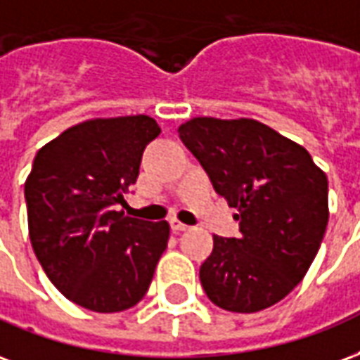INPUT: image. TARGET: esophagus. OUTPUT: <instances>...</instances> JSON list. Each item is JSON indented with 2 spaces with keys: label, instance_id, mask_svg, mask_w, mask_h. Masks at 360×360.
I'll return each instance as SVG.
<instances>
[{
  "label": "esophagus",
  "instance_id": "1",
  "mask_svg": "<svg viewBox=\"0 0 360 360\" xmlns=\"http://www.w3.org/2000/svg\"><path fill=\"white\" fill-rule=\"evenodd\" d=\"M170 228L174 230V232H184V230H188V224H184V222H180L178 219H170Z\"/></svg>",
  "mask_w": 360,
  "mask_h": 360
}]
</instances>
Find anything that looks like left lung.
<instances>
[{
  "label": "left lung",
  "mask_w": 360,
  "mask_h": 360,
  "mask_svg": "<svg viewBox=\"0 0 360 360\" xmlns=\"http://www.w3.org/2000/svg\"><path fill=\"white\" fill-rule=\"evenodd\" d=\"M219 195L238 209V238L212 236L199 269L207 297L257 313L303 280L328 224V178L305 148L253 119L198 117L178 128Z\"/></svg>",
  "instance_id": "1"
}]
</instances>
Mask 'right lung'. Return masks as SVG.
<instances>
[{
  "instance_id": "1",
  "label": "right lung",
  "mask_w": 360,
  "mask_h": 360,
  "mask_svg": "<svg viewBox=\"0 0 360 360\" xmlns=\"http://www.w3.org/2000/svg\"><path fill=\"white\" fill-rule=\"evenodd\" d=\"M161 134L148 115L70 126L36 153L25 182L32 249L51 284L94 313L140 303L167 249V220L130 219L117 205Z\"/></svg>"
}]
</instances>
